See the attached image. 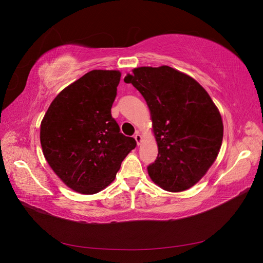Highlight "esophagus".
I'll return each instance as SVG.
<instances>
[{"instance_id": "1", "label": "esophagus", "mask_w": 263, "mask_h": 263, "mask_svg": "<svg viewBox=\"0 0 263 263\" xmlns=\"http://www.w3.org/2000/svg\"><path fill=\"white\" fill-rule=\"evenodd\" d=\"M134 138L136 139V141H137V145H140V142H141V135H140L139 133H136V134H135Z\"/></svg>"}]
</instances>
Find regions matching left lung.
<instances>
[{"label":"left lung","mask_w":263,"mask_h":263,"mask_svg":"<svg viewBox=\"0 0 263 263\" xmlns=\"http://www.w3.org/2000/svg\"><path fill=\"white\" fill-rule=\"evenodd\" d=\"M124 81L141 93L153 118L158 157L148 165L149 177L169 192L192 187L217 158L224 134L209 93L168 66L136 68Z\"/></svg>","instance_id":"obj_1"}]
</instances>
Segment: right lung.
<instances>
[{
	"instance_id": "right-lung-1",
	"label": "right lung",
	"mask_w": 263,
	"mask_h": 263,
	"mask_svg": "<svg viewBox=\"0 0 263 263\" xmlns=\"http://www.w3.org/2000/svg\"><path fill=\"white\" fill-rule=\"evenodd\" d=\"M121 72L92 70L63 89L41 125L47 162L66 185L94 194L112 183L136 140L121 133L110 114Z\"/></svg>"
}]
</instances>
